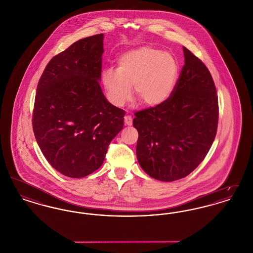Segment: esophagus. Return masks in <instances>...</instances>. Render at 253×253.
Masks as SVG:
<instances>
[{"label":"esophagus","instance_id":"obj_1","mask_svg":"<svg viewBox=\"0 0 253 253\" xmlns=\"http://www.w3.org/2000/svg\"><path fill=\"white\" fill-rule=\"evenodd\" d=\"M124 122H125L126 125L131 126L132 124V117H131V116H125V117H124Z\"/></svg>","mask_w":253,"mask_h":253}]
</instances>
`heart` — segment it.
Segmentation results:
<instances>
[{
    "label": "heart",
    "mask_w": 253,
    "mask_h": 253,
    "mask_svg": "<svg viewBox=\"0 0 253 253\" xmlns=\"http://www.w3.org/2000/svg\"><path fill=\"white\" fill-rule=\"evenodd\" d=\"M178 63L168 52L153 46H139L123 53L117 70L102 74V84L109 101L122 107L133 93L142 103L156 107L171 96L178 78Z\"/></svg>",
    "instance_id": "obj_1"
}]
</instances>
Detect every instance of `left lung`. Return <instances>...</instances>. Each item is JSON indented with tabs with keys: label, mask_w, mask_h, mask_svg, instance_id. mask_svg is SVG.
Wrapping results in <instances>:
<instances>
[{
	"label": "left lung",
	"mask_w": 253,
	"mask_h": 253,
	"mask_svg": "<svg viewBox=\"0 0 253 253\" xmlns=\"http://www.w3.org/2000/svg\"><path fill=\"white\" fill-rule=\"evenodd\" d=\"M185 64L163 104L135 113L136 157L147 174L171 182L189 175L203 161L215 138L216 88L209 69L183 47Z\"/></svg>",
	"instance_id": "8db88e82"
}]
</instances>
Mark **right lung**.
Listing matches in <instances>:
<instances>
[{
  "label": "right lung",
  "instance_id": "obj_1",
  "mask_svg": "<svg viewBox=\"0 0 253 253\" xmlns=\"http://www.w3.org/2000/svg\"><path fill=\"white\" fill-rule=\"evenodd\" d=\"M103 34L82 39L50 60L37 86L33 131L60 173L81 178L99 168L121 132L125 111L103 95Z\"/></svg>",
  "mask_w": 253,
  "mask_h": 253
}]
</instances>
